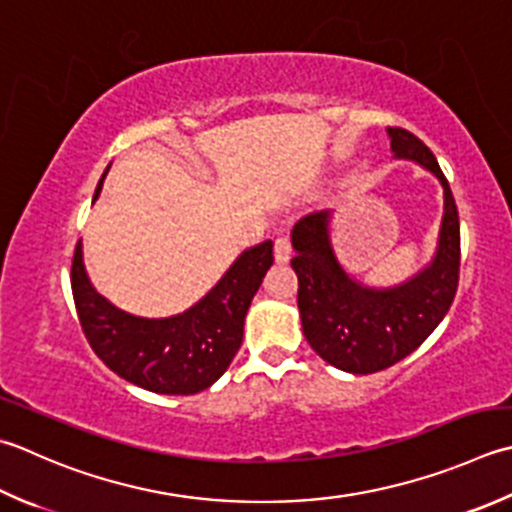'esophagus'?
<instances>
[{"label":"esophagus","instance_id":"obj_1","mask_svg":"<svg viewBox=\"0 0 512 512\" xmlns=\"http://www.w3.org/2000/svg\"><path fill=\"white\" fill-rule=\"evenodd\" d=\"M290 253H293V246H290V237L286 233L277 235V239H275V262L286 264L290 259Z\"/></svg>","mask_w":512,"mask_h":512}]
</instances>
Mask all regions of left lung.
<instances>
[{
    "label": "left lung",
    "mask_w": 512,
    "mask_h": 512,
    "mask_svg": "<svg viewBox=\"0 0 512 512\" xmlns=\"http://www.w3.org/2000/svg\"><path fill=\"white\" fill-rule=\"evenodd\" d=\"M397 157L428 168L444 186V219L433 264L406 284L377 290L350 279L328 239V210L310 213L293 228L297 306L315 353L339 370L368 375L402 362L424 344L453 304L459 284V215L448 179L422 139L388 128Z\"/></svg>",
    "instance_id": "1"
}]
</instances>
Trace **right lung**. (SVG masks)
Here are the masks:
<instances>
[{"label":"right lung","mask_w":512,"mask_h":512,"mask_svg":"<svg viewBox=\"0 0 512 512\" xmlns=\"http://www.w3.org/2000/svg\"><path fill=\"white\" fill-rule=\"evenodd\" d=\"M106 173L93 202L102 193ZM270 266L273 242L268 239L239 255L202 302L166 319L128 315L95 293L84 270L82 244L75 246L70 286L88 344L113 373L153 393L195 395L215 384L233 362L242 346L248 306Z\"/></svg>","instance_id":"1"}]
</instances>
